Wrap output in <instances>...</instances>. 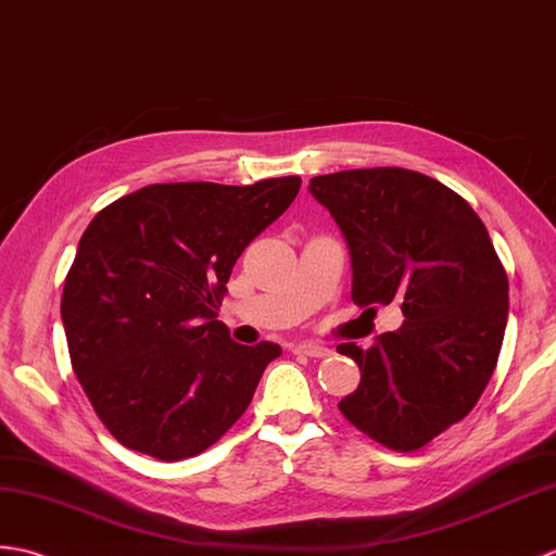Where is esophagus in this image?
<instances>
[{
  "instance_id": "34e87169",
  "label": "esophagus",
  "mask_w": 556,
  "mask_h": 556,
  "mask_svg": "<svg viewBox=\"0 0 556 556\" xmlns=\"http://www.w3.org/2000/svg\"><path fill=\"white\" fill-rule=\"evenodd\" d=\"M294 354H304V356H314V359H324V356L330 354L328 348H324V344H316V342H304V344H298V348H292Z\"/></svg>"
}]
</instances>
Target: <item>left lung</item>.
<instances>
[{
    "mask_svg": "<svg viewBox=\"0 0 556 556\" xmlns=\"http://www.w3.org/2000/svg\"><path fill=\"white\" fill-rule=\"evenodd\" d=\"M352 256V300L400 302L404 324L368 350L338 352L362 382L338 409L390 450L414 452L459 424L497 366L509 280L464 197L416 170L382 166L312 178Z\"/></svg>",
    "mask_w": 556,
    "mask_h": 556,
    "instance_id": "8db88e82",
    "label": "left lung"
}]
</instances>
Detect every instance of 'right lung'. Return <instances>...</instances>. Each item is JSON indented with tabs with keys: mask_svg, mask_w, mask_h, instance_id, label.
<instances>
[{
	"mask_svg": "<svg viewBox=\"0 0 556 556\" xmlns=\"http://www.w3.org/2000/svg\"><path fill=\"white\" fill-rule=\"evenodd\" d=\"M302 178L162 182L111 202L83 232L61 294L73 374L123 447L197 456L250 406L274 342L230 340L218 306L244 247Z\"/></svg>",
	"mask_w": 556,
	"mask_h": 556,
	"instance_id": "add662e5",
	"label": "right lung"
}]
</instances>
